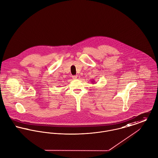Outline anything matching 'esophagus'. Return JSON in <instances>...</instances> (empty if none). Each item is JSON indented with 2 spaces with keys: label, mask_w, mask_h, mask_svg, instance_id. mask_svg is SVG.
Here are the masks:
<instances>
[{
  "label": "esophagus",
  "mask_w": 158,
  "mask_h": 158,
  "mask_svg": "<svg viewBox=\"0 0 158 158\" xmlns=\"http://www.w3.org/2000/svg\"><path fill=\"white\" fill-rule=\"evenodd\" d=\"M79 78H80V76L78 75L73 76V79H74V80H77V79H79Z\"/></svg>",
  "instance_id": "esophagus-1"
}]
</instances>
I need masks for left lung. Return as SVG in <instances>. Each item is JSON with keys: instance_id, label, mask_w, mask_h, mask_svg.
I'll list each match as a JSON object with an SVG mask.
<instances>
[{"instance_id": "8db88e82", "label": "left lung", "mask_w": 158, "mask_h": 158, "mask_svg": "<svg viewBox=\"0 0 158 158\" xmlns=\"http://www.w3.org/2000/svg\"><path fill=\"white\" fill-rule=\"evenodd\" d=\"M92 83H94V80H93V81H92Z\"/></svg>"}]
</instances>
